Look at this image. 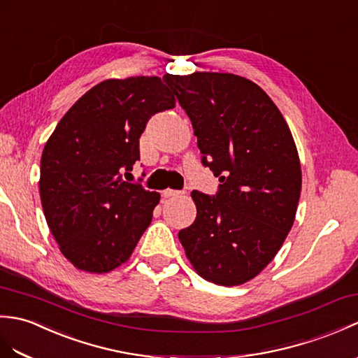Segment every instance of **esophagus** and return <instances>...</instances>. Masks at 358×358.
Listing matches in <instances>:
<instances>
[{"label":"esophagus","mask_w":358,"mask_h":358,"mask_svg":"<svg viewBox=\"0 0 358 358\" xmlns=\"http://www.w3.org/2000/svg\"><path fill=\"white\" fill-rule=\"evenodd\" d=\"M182 194H185V190H172V189L163 190V196L164 198H176V196H181Z\"/></svg>","instance_id":"34e87169"}]
</instances>
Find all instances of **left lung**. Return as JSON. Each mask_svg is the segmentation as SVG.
Returning <instances> with one entry per match:
<instances>
[{"instance_id": "1", "label": "left lung", "mask_w": 358, "mask_h": 358, "mask_svg": "<svg viewBox=\"0 0 358 358\" xmlns=\"http://www.w3.org/2000/svg\"><path fill=\"white\" fill-rule=\"evenodd\" d=\"M189 115L201 163L221 185L194 190L196 218L178 239L199 276L234 287L253 279L292 230L302 187L285 119L255 82L230 73L166 74Z\"/></svg>"}]
</instances>
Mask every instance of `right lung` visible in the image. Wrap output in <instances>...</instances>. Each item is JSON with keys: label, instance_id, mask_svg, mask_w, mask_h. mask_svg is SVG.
<instances>
[{"label": "right lung", "instance_id": "obj_1", "mask_svg": "<svg viewBox=\"0 0 358 358\" xmlns=\"http://www.w3.org/2000/svg\"><path fill=\"white\" fill-rule=\"evenodd\" d=\"M176 106L157 76L108 79L82 96L50 136L39 194L62 255L88 273L127 262L152 220L159 192L123 180L140 160L138 138L154 114Z\"/></svg>", "mask_w": 358, "mask_h": 358}]
</instances>
